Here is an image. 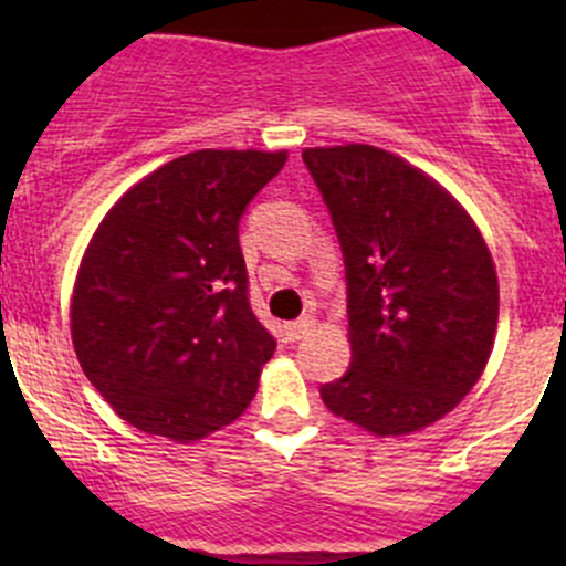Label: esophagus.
<instances>
[{
    "mask_svg": "<svg viewBox=\"0 0 566 566\" xmlns=\"http://www.w3.org/2000/svg\"><path fill=\"white\" fill-rule=\"evenodd\" d=\"M312 325H315V319L312 317H298V319H293V323L284 325V336H287L290 342H298L310 334Z\"/></svg>",
    "mask_w": 566,
    "mask_h": 566,
    "instance_id": "obj_1",
    "label": "esophagus"
}]
</instances>
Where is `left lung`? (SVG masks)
Instances as JSON below:
<instances>
[{"instance_id": "8db88e82", "label": "left lung", "mask_w": 566, "mask_h": 566, "mask_svg": "<svg viewBox=\"0 0 566 566\" xmlns=\"http://www.w3.org/2000/svg\"><path fill=\"white\" fill-rule=\"evenodd\" d=\"M304 164L339 238L353 347L319 397L375 436L421 430L473 389L493 350L490 251L432 177L380 147H310Z\"/></svg>"}]
</instances>
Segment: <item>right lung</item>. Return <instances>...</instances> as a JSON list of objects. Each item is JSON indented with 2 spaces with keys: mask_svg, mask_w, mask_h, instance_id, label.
I'll use <instances>...</instances> for the list:
<instances>
[{
  "mask_svg": "<svg viewBox=\"0 0 566 566\" xmlns=\"http://www.w3.org/2000/svg\"><path fill=\"white\" fill-rule=\"evenodd\" d=\"M287 153L197 150L136 182L84 251L78 364L119 419L199 441L249 408L276 350L249 304L238 227Z\"/></svg>",
  "mask_w": 566,
  "mask_h": 566,
  "instance_id": "obj_1",
  "label": "right lung"
}]
</instances>
